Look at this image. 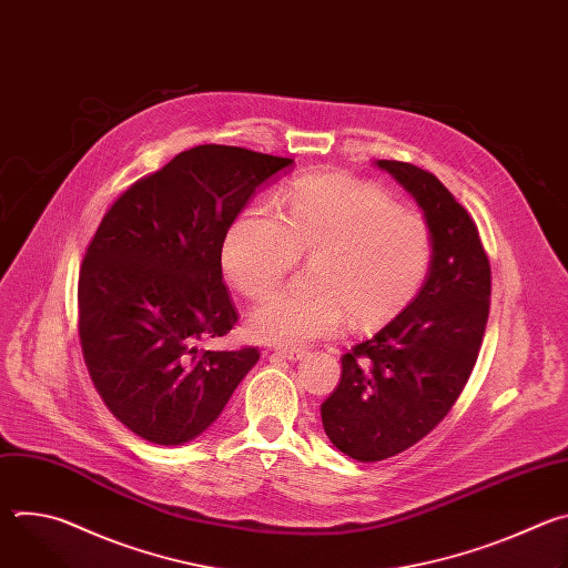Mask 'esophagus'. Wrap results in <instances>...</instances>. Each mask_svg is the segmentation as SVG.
Instances as JSON below:
<instances>
[{"label": "esophagus", "instance_id": "34e87169", "mask_svg": "<svg viewBox=\"0 0 568 568\" xmlns=\"http://www.w3.org/2000/svg\"><path fill=\"white\" fill-rule=\"evenodd\" d=\"M274 355L285 357V359H290V362H298V359L305 357V351H301V348H276Z\"/></svg>", "mask_w": 568, "mask_h": 568}]
</instances>
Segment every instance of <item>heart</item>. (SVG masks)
<instances>
[{
    "label": "heart",
    "instance_id": "heart-1",
    "mask_svg": "<svg viewBox=\"0 0 568 568\" xmlns=\"http://www.w3.org/2000/svg\"><path fill=\"white\" fill-rule=\"evenodd\" d=\"M303 258L312 290H287L261 303L247 321L263 344L298 348L353 326H373L407 305L423 287L434 256L427 220L377 186L353 178H307L281 200L256 204L229 229L222 265L252 298L274 292Z\"/></svg>",
    "mask_w": 568,
    "mask_h": 568
}]
</instances>
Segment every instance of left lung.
<instances>
[{
  "label": "left lung",
  "mask_w": 568,
  "mask_h": 568,
  "mask_svg": "<svg viewBox=\"0 0 568 568\" xmlns=\"http://www.w3.org/2000/svg\"><path fill=\"white\" fill-rule=\"evenodd\" d=\"M377 169L425 211L434 256L418 296L342 357L339 384L321 404L333 445L362 463L409 449L449 414L476 364L493 292L476 222L443 182L404 161L379 159Z\"/></svg>",
  "instance_id": "8db88e82"
}]
</instances>
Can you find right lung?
<instances>
[{
    "label": "right lung",
    "mask_w": 568,
    "mask_h": 568,
    "mask_svg": "<svg viewBox=\"0 0 568 568\" xmlns=\"http://www.w3.org/2000/svg\"><path fill=\"white\" fill-rule=\"evenodd\" d=\"M294 164L235 145H195L136 180L103 215L78 274V335L105 407L154 445H182L222 414L258 362L254 346L206 351L237 312L222 283L235 215Z\"/></svg>",
    "instance_id": "right-lung-1"
}]
</instances>
